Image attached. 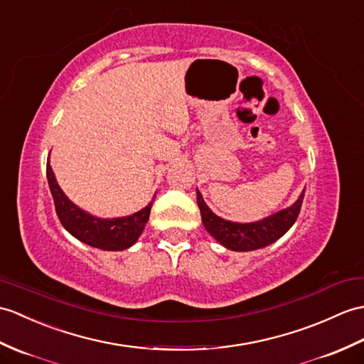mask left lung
<instances>
[{"label": "left lung", "instance_id": "obj_1", "mask_svg": "<svg viewBox=\"0 0 364 364\" xmlns=\"http://www.w3.org/2000/svg\"><path fill=\"white\" fill-rule=\"evenodd\" d=\"M304 192H306V189L301 192V196L291 206L277 210V213L262 218V220L250 223H237L218 217L209 209L198 189L197 203L203 225L218 243L231 251H255L274 243L290 230L299 215Z\"/></svg>", "mask_w": 364, "mask_h": 364}]
</instances>
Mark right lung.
<instances>
[{"label":"right lung","instance_id":"obj_1","mask_svg":"<svg viewBox=\"0 0 364 364\" xmlns=\"http://www.w3.org/2000/svg\"><path fill=\"white\" fill-rule=\"evenodd\" d=\"M46 176L50 193H53L55 213L58 220L73 237L90 245L92 248L104 251H124L138 242L139 235L146 228L151 203L138 213L117 218H100L79 208L65 196L58 186L55 175L49 161L46 166Z\"/></svg>","mask_w":364,"mask_h":364}]
</instances>
